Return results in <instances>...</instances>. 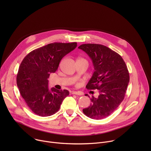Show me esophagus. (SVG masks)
Returning a JSON list of instances; mask_svg holds the SVG:
<instances>
[{"mask_svg": "<svg viewBox=\"0 0 151 151\" xmlns=\"http://www.w3.org/2000/svg\"><path fill=\"white\" fill-rule=\"evenodd\" d=\"M71 94H75V95H81V94H80L79 92L75 91H72V92H71Z\"/></svg>", "mask_w": 151, "mask_h": 151, "instance_id": "34e87169", "label": "esophagus"}]
</instances>
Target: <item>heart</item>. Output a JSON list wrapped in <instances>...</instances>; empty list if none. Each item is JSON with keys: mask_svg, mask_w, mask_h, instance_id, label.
Segmentation results:
<instances>
[{"mask_svg": "<svg viewBox=\"0 0 151 151\" xmlns=\"http://www.w3.org/2000/svg\"><path fill=\"white\" fill-rule=\"evenodd\" d=\"M78 59H83V58H79Z\"/></svg>", "mask_w": 151, "mask_h": 151, "instance_id": "1", "label": "heart"}]
</instances>
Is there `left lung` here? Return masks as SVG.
Returning <instances> with one entry per match:
<instances>
[{"mask_svg": "<svg viewBox=\"0 0 151 151\" xmlns=\"http://www.w3.org/2000/svg\"><path fill=\"white\" fill-rule=\"evenodd\" d=\"M78 48L89 55L95 70L86 88L99 91V97L92 96L90 106L83 112L91 119L104 118L113 113L124 99L130 81L127 67L119 54L104 45L87 44Z\"/></svg>", "mask_w": 151, "mask_h": 151, "instance_id": "8db88e82", "label": "left lung"}]
</instances>
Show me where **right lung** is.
Here are the masks:
<instances>
[{"instance_id":"add662e5","label":"right lung","mask_w":151,"mask_h":151,"mask_svg":"<svg viewBox=\"0 0 151 151\" xmlns=\"http://www.w3.org/2000/svg\"><path fill=\"white\" fill-rule=\"evenodd\" d=\"M76 46V42L52 43L31 51L21 63L17 75V87L35 114L40 116L52 115L69 96L67 90H50L48 79L50 73L57 70L61 60Z\"/></svg>"}]
</instances>
